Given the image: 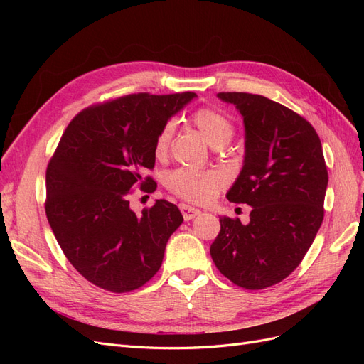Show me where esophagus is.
I'll use <instances>...</instances> for the list:
<instances>
[{"label": "esophagus", "mask_w": 364, "mask_h": 364, "mask_svg": "<svg viewBox=\"0 0 364 364\" xmlns=\"http://www.w3.org/2000/svg\"><path fill=\"white\" fill-rule=\"evenodd\" d=\"M179 208H181V213H182V215H183V220H186V222H188V220H193L194 217H197V215L200 214V209L193 208V206H190V205L181 203Z\"/></svg>", "instance_id": "1"}]
</instances>
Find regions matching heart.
I'll list each match as a JSON object with an SVG mask.
<instances>
[{
  "instance_id": "heart-1",
  "label": "heart",
  "mask_w": 364,
  "mask_h": 364,
  "mask_svg": "<svg viewBox=\"0 0 364 364\" xmlns=\"http://www.w3.org/2000/svg\"><path fill=\"white\" fill-rule=\"evenodd\" d=\"M191 123L202 132L213 147L225 146L235 134L234 121L226 114L214 107H199L190 115ZM176 134V123L173 119L165 121L158 130L153 142V153L158 159L168 155ZM228 178L220 170L194 171L188 168H178L167 174L165 185L167 188L183 200L194 203H206L213 200L215 194L226 185Z\"/></svg>"
}]
</instances>
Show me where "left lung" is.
I'll use <instances>...</instances> for the list:
<instances>
[{"label":"left lung","mask_w":364,"mask_h":364,"mask_svg":"<svg viewBox=\"0 0 364 364\" xmlns=\"http://www.w3.org/2000/svg\"><path fill=\"white\" fill-rule=\"evenodd\" d=\"M245 123V161L232 188L234 203L252 206L250 222L220 218L211 257L238 287L261 290L299 266L323 220L328 171L314 127L267 97L218 92Z\"/></svg>","instance_id":"left-lung-1"}]
</instances>
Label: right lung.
<instances>
[{
    "label": "right lung",
    "instance_id": "right-lung-1",
    "mask_svg": "<svg viewBox=\"0 0 364 364\" xmlns=\"http://www.w3.org/2000/svg\"><path fill=\"white\" fill-rule=\"evenodd\" d=\"M194 97H119L85 109L65 129L47 167L46 213L65 257L97 287L127 293L159 270L183 217L164 199L138 215L129 194L138 182L149 193L156 188L151 178L142 179L155 167V136Z\"/></svg>",
    "mask_w": 364,
    "mask_h": 364
}]
</instances>
